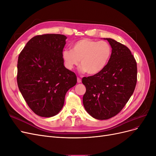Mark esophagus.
Returning <instances> with one entry per match:
<instances>
[{
  "label": "esophagus",
  "instance_id": "esophagus-1",
  "mask_svg": "<svg viewBox=\"0 0 156 156\" xmlns=\"http://www.w3.org/2000/svg\"><path fill=\"white\" fill-rule=\"evenodd\" d=\"M77 83H81V79H80V78H79V77H77Z\"/></svg>",
  "mask_w": 156,
  "mask_h": 156
}]
</instances>
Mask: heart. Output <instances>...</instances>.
Listing matches in <instances>:
<instances>
[{
	"label": "heart",
	"instance_id": "heart-1",
	"mask_svg": "<svg viewBox=\"0 0 156 156\" xmlns=\"http://www.w3.org/2000/svg\"><path fill=\"white\" fill-rule=\"evenodd\" d=\"M111 53V47L107 41L84 38L75 42L72 49H64L62 58L68 69H73L81 60L82 66L80 72L93 75L104 69L110 60Z\"/></svg>",
	"mask_w": 156,
	"mask_h": 156
}]
</instances>
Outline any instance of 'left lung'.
<instances>
[{"mask_svg": "<svg viewBox=\"0 0 156 156\" xmlns=\"http://www.w3.org/2000/svg\"><path fill=\"white\" fill-rule=\"evenodd\" d=\"M103 39L112 48L109 61L101 72L82 79L86 87L84 107L98 120L111 119L120 112L134 92L137 75L130 50L115 40Z\"/></svg>", "mask_w": 156, "mask_h": 156, "instance_id": "left-lung-1", "label": "left lung"}]
</instances>
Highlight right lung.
<instances>
[{
	"label": "right lung",
	"instance_id": "1",
	"mask_svg": "<svg viewBox=\"0 0 156 156\" xmlns=\"http://www.w3.org/2000/svg\"><path fill=\"white\" fill-rule=\"evenodd\" d=\"M67 37L48 34L33 37L19 55L17 81L23 98L35 114L56 115L65 95L77 77L64 66L62 51Z\"/></svg>",
	"mask_w": 156,
	"mask_h": 156
}]
</instances>
